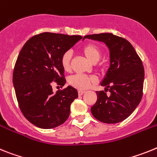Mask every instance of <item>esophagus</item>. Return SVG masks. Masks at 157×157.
<instances>
[{"label":"esophagus","instance_id":"34e87169","mask_svg":"<svg viewBox=\"0 0 157 157\" xmlns=\"http://www.w3.org/2000/svg\"><path fill=\"white\" fill-rule=\"evenodd\" d=\"M84 93V91H83V90H78V95H82Z\"/></svg>","mask_w":157,"mask_h":157}]
</instances>
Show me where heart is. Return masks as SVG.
Instances as JSON below:
<instances>
[{
    "instance_id": "heart-1",
    "label": "heart",
    "mask_w": 157,
    "mask_h": 157,
    "mask_svg": "<svg viewBox=\"0 0 157 157\" xmlns=\"http://www.w3.org/2000/svg\"><path fill=\"white\" fill-rule=\"evenodd\" d=\"M83 53L86 58L92 62H97L99 61L101 52L100 50L95 44L89 43L83 47ZM72 51L67 50L62 55L61 58V65L65 71H69L70 69V62L72 58ZM68 82L71 86L74 87L79 90H84L89 88L92 84L96 82V77L94 76H89L86 74H77L72 75L68 79Z\"/></svg>"
}]
</instances>
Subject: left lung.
<instances>
[{"label":"left lung","instance_id":"obj_1","mask_svg":"<svg viewBox=\"0 0 157 157\" xmlns=\"http://www.w3.org/2000/svg\"><path fill=\"white\" fill-rule=\"evenodd\" d=\"M103 42L110 51V67L101 83L104 91L96 92L91 111L104 123H118L133 112L142 98L144 70L142 62L129 41L111 33L85 35L84 39ZM111 93L107 96L105 92Z\"/></svg>","mask_w":157,"mask_h":157}]
</instances>
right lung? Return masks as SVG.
I'll list each match as a JSON object with an SVG mask.
<instances>
[{"instance_id":"add662e5","label":"right lung","mask_w":157,"mask_h":157,"mask_svg":"<svg viewBox=\"0 0 157 157\" xmlns=\"http://www.w3.org/2000/svg\"><path fill=\"white\" fill-rule=\"evenodd\" d=\"M81 39L80 35L44 32L28 39L20 50L13 82L20 111L35 126L52 129L69 118L77 90L68 86L54 93L52 84H65L61 58Z\"/></svg>"}]
</instances>
